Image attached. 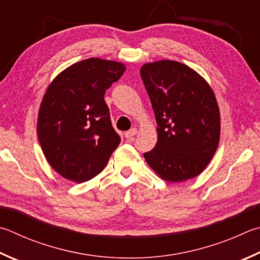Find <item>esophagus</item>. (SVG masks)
Instances as JSON below:
<instances>
[{
	"label": "esophagus",
	"instance_id": "34e87169",
	"mask_svg": "<svg viewBox=\"0 0 260 260\" xmlns=\"http://www.w3.org/2000/svg\"><path fill=\"white\" fill-rule=\"evenodd\" d=\"M138 134V128H132L129 129L128 132H126L125 133V138L127 139V141H129V142H132V141H134V136Z\"/></svg>",
	"mask_w": 260,
	"mask_h": 260
}]
</instances>
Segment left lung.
Instances as JSON below:
<instances>
[{
    "label": "left lung",
    "mask_w": 260,
    "mask_h": 260,
    "mask_svg": "<svg viewBox=\"0 0 260 260\" xmlns=\"http://www.w3.org/2000/svg\"><path fill=\"white\" fill-rule=\"evenodd\" d=\"M157 121L158 141L146 164L167 182H184L205 171L219 143L220 115L208 82L173 60L140 69Z\"/></svg>",
    "instance_id": "1"
}]
</instances>
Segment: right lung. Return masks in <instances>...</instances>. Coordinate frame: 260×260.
Segmentation results:
<instances>
[{
	"instance_id": "add662e5",
	"label": "right lung",
	"mask_w": 260,
	"mask_h": 260,
	"mask_svg": "<svg viewBox=\"0 0 260 260\" xmlns=\"http://www.w3.org/2000/svg\"><path fill=\"white\" fill-rule=\"evenodd\" d=\"M125 70L118 61L89 58L62 70L46 89L37 135L51 167L68 181L99 175L119 145L105 93Z\"/></svg>"
}]
</instances>
